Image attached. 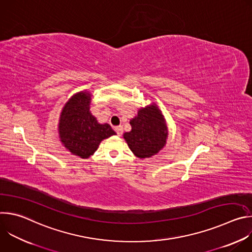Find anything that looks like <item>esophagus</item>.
<instances>
[{"label": "esophagus", "instance_id": "1", "mask_svg": "<svg viewBox=\"0 0 252 252\" xmlns=\"http://www.w3.org/2000/svg\"><path fill=\"white\" fill-rule=\"evenodd\" d=\"M115 130H116V132L118 133V135H121V134L124 132V128H123L122 126H116V127H115Z\"/></svg>", "mask_w": 252, "mask_h": 252}]
</instances>
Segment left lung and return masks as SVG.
<instances>
[{"mask_svg": "<svg viewBox=\"0 0 252 252\" xmlns=\"http://www.w3.org/2000/svg\"><path fill=\"white\" fill-rule=\"evenodd\" d=\"M131 130L124 133L129 150L138 158L158 155L166 145L168 128L166 121L156 102L140 107L129 122Z\"/></svg>", "mask_w": 252, "mask_h": 252, "instance_id": "8db88e82", "label": "left lung"}]
</instances>
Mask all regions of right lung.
Returning <instances> with one entry per match:
<instances>
[{
  "mask_svg": "<svg viewBox=\"0 0 252 252\" xmlns=\"http://www.w3.org/2000/svg\"><path fill=\"white\" fill-rule=\"evenodd\" d=\"M92 93L84 90L71 95L63 106L58 131L62 145L73 156L89 158L99 143L117 134L109 124H99L90 111Z\"/></svg>",
  "mask_w": 252,
  "mask_h": 252,
  "instance_id": "right-lung-1",
  "label": "right lung"
}]
</instances>
